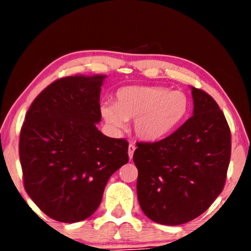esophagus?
Listing matches in <instances>:
<instances>
[{
    "mask_svg": "<svg viewBox=\"0 0 251 251\" xmlns=\"http://www.w3.org/2000/svg\"><path fill=\"white\" fill-rule=\"evenodd\" d=\"M136 150V147L134 144H129L128 145V156H129V159H133V155H134V151Z\"/></svg>",
    "mask_w": 251,
    "mask_h": 251,
    "instance_id": "obj_1",
    "label": "esophagus"
}]
</instances>
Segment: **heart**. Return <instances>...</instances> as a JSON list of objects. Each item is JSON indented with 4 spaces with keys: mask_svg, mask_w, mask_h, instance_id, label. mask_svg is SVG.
Segmentation results:
<instances>
[{
    "mask_svg": "<svg viewBox=\"0 0 251 251\" xmlns=\"http://www.w3.org/2000/svg\"><path fill=\"white\" fill-rule=\"evenodd\" d=\"M105 122L116 130L134 120L139 139L157 142L174 133L186 121L189 99L184 92L161 86H126L116 93V101L100 106Z\"/></svg>",
    "mask_w": 251,
    "mask_h": 251,
    "instance_id": "heart-1",
    "label": "heart"
}]
</instances>
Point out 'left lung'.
<instances>
[{"mask_svg":"<svg viewBox=\"0 0 251 251\" xmlns=\"http://www.w3.org/2000/svg\"><path fill=\"white\" fill-rule=\"evenodd\" d=\"M193 116L168 137L137 143V197L152 222L177 226L205 212L226 182L231 136L218 104L192 86Z\"/></svg>","mask_w":251,"mask_h":251,"instance_id":"obj_1","label":"left lung"}]
</instances>
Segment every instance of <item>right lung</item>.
<instances>
[{
  "mask_svg": "<svg viewBox=\"0 0 251 251\" xmlns=\"http://www.w3.org/2000/svg\"><path fill=\"white\" fill-rule=\"evenodd\" d=\"M105 75L67 76L49 85L28 108L20 134L24 188L61 223L94 214L109 177L128 161L126 139L96 127Z\"/></svg>",
  "mask_w": 251,
  "mask_h": 251,
  "instance_id": "1",
  "label": "right lung"
}]
</instances>
